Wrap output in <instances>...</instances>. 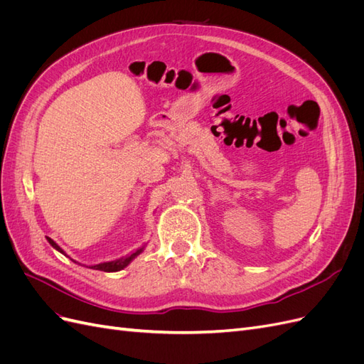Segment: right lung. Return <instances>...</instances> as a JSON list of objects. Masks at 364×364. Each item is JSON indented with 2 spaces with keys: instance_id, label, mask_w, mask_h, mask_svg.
I'll return each instance as SVG.
<instances>
[{
  "instance_id": "right-lung-1",
  "label": "right lung",
  "mask_w": 364,
  "mask_h": 364,
  "mask_svg": "<svg viewBox=\"0 0 364 364\" xmlns=\"http://www.w3.org/2000/svg\"><path fill=\"white\" fill-rule=\"evenodd\" d=\"M47 240H48V243H50L54 249L59 250L60 253H63V255H67V253H65V252L62 250V247H60L59 245H56V241H53V240L48 238V237H47ZM142 250H144V247H141V249L129 253V255H126V257H121V258H118V259L107 261V262H100V264H95V266H90V269L102 270V272H119V270H123L124 267H127L129 264H130L132 261H134V258H136ZM73 261H74V259H73ZM74 262H75V261H74Z\"/></svg>"
}]
</instances>
